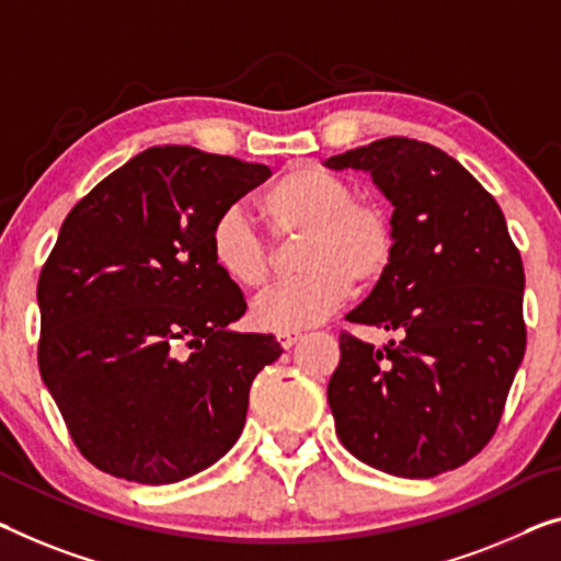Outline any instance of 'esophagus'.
I'll use <instances>...</instances> for the list:
<instances>
[{"label": "esophagus", "mask_w": 561, "mask_h": 561, "mask_svg": "<svg viewBox=\"0 0 561 561\" xmlns=\"http://www.w3.org/2000/svg\"><path fill=\"white\" fill-rule=\"evenodd\" d=\"M277 342L284 350H289L291 345H297V342H299V332H279Z\"/></svg>", "instance_id": "esophagus-1"}]
</instances>
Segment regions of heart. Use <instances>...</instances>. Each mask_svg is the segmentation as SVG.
Wrapping results in <instances>:
<instances>
[{"instance_id": "1", "label": "heart", "mask_w": 561, "mask_h": 561, "mask_svg": "<svg viewBox=\"0 0 561 561\" xmlns=\"http://www.w3.org/2000/svg\"><path fill=\"white\" fill-rule=\"evenodd\" d=\"M262 214L274 237H302V277L279 282L252 305L256 328L299 332L314 328L345 302L350 289H370L386 277L396 254V229L386 208L357 201L353 183L317 165L282 173L262 194ZM208 252L224 277L256 289L270 279L272 247L254 221L231 206L216 216Z\"/></svg>"}]
</instances>
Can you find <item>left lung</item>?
<instances>
[{
	"label": "left lung",
	"instance_id": "1",
	"mask_svg": "<svg viewBox=\"0 0 561 561\" xmlns=\"http://www.w3.org/2000/svg\"><path fill=\"white\" fill-rule=\"evenodd\" d=\"M365 171L392 206L396 254L342 332L328 386L334 431L363 463L403 479L463 466L494 436L526 350L524 266L499 204L456 158L382 138L324 161Z\"/></svg>",
	"mask_w": 561,
	"mask_h": 561
}]
</instances>
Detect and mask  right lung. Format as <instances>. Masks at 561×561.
<instances>
[{"instance_id":"right-lung-1","label":"right lung","mask_w":561,"mask_h":561,"mask_svg":"<svg viewBox=\"0 0 561 561\" xmlns=\"http://www.w3.org/2000/svg\"><path fill=\"white\" fill-rule=\"evenodd\" d=\"M270 173L156 146L62 221L37 284V360L75 446L100 471L161 486L239 440L249 388L282 347L274 334L229 328L247 302L211 262L208 233Z\"/></svg>"}]
</instances>
